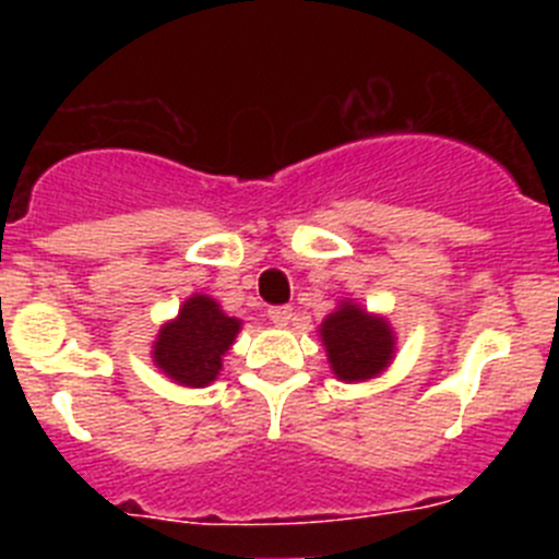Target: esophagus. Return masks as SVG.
Returning a JSON list of instances; mask_svg holds the SVG:
<instances>
[{"mask_svg":"<svg viewBox=\"0 0 559 559\" xmlns=\"http://www.w3.org/2000/svg\"><path fill=\"white\" fill-rule=\"evenodd\" d=\"M290 316H294V310H290L288 305H276V308H269V319H271V324H276V328H285V324L290 322Z\"/></svg>","mask_w":559,"mask_h":559,"instance_id":"obj_1","label":"esophagus"}]
</instances>
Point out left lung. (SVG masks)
<instances>
[{
    "mask_svg": "<svg viewBox=\"0 0 559 559\" xmlns=\"http://www.w3.org/2000/svg\"><path fill=\"white\" fill-rule=\"evenodd\" d=\"M333 374L347 383L378 378L392 364L394 333L383 316L341 302L319 328Z\"/></svg>",
    "mask_w": 559,
    "mask_h": 559,
    "instance_id": "8db88e82",
    "label": "left lung"
}]
</instances>
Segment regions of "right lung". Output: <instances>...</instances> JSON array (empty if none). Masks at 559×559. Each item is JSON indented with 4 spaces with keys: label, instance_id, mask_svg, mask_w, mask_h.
Here are the masks:
<instances>
[{
    "label": "right lung",
    "instance_id": "add662e5",
    "mask_svg": "<svg viewBox=\"0 0 559 559\" xmlns=\"http://www.w3.org/2000/svg\"><path fill=\"white\" fill-rule=\"evenodd\" d=\"M240 333V319L226 316L215 299L192 294L153 341V364L190 389L210 386L224 367L226 349Z\"/></svg>",
    "mask_w": 559,
    "mask_h": 559
}]
</instances>
